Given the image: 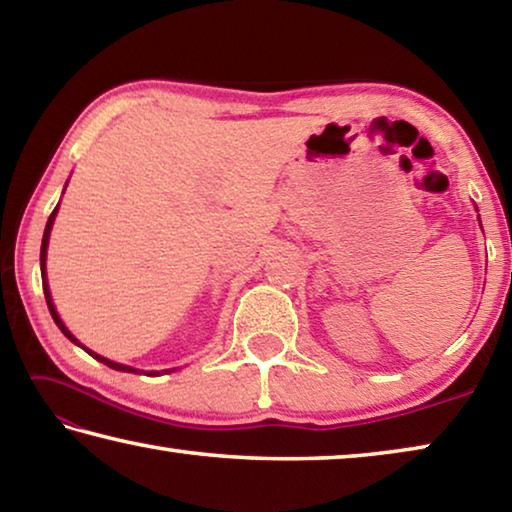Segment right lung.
I'll use <instances>...</instances> for the list:
<instances>
[{"label": "right lung", "mask_w": 512, "mask_h": 512, "mask_svg": "<svg viewBox=\"0 0 512 512\" xmlns=\"http://www.w3.org/2000/svg\"><path fill=\"white\" fill-rule=\"evenodd\" d=\"M56 212H58V207L54 212H51V216H49V221H47V228H45V235H42V248H40V273H42V289H45V298H47V307H49V311H51V318H54V323L60 327V332H63L69 341L72 343H76V345H81L79 341L74 339L72 334H69V329L63 325V320H60V316L56 314V307H54V302H51V296H49V284H47V273H45V262H47V246H49V232H51V225H54V219H56ZM83 348V345H81ZM85 350V348H83ZM88 354H92L94 359L97 361H101V363H106L108 368H115V370H124V372H137L135 368H131V366H121V363H115V361H110V359H103L101 354H94V352H90V350H85ZM171 372V370H169ZM151 375H158V372H151Z\"/></svg>", "instance_id": "right-lung-1"}]
</instances>
